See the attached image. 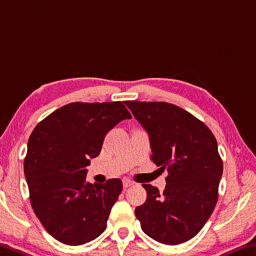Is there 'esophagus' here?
I'll return each instance as SVG.
<instances>
[{"mask_svg": "<svg viewBox=\"0 0 256 256\" xmlns=\"http://www.w3.org/2000/svg\"><path fill=\"white\" fill-rule=\"evenodd\" d=\"M133 186V182L131 180H128V179H124L123 180V186L124 188H128V186Z\"/></svg>", "mask_w": 256, "mask_h": 256, "instance_id": "34e87169", "label": "esophagus"}]
</instances>
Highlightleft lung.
I'll return each mask as SVG.
<instances>
[{"mask_svg": "<svg viewBox=\"0 0 256 256\" xmlns=\"http://www.w3.org/2000/svg\"><path fill=\"white\" fill-rule=\"evenodd\" d=\"M148 132L152 160L168 168L165 190L142 184L147 200L136 208L144 232L166 245L200 232L213 213L223 164L216 136L184 109L168 102L125 101Z\"/></svg>", "mask_w": 256, "mask_h": 256, "instance_id": "8db88e82", "label": "left lung"}]
</instances>
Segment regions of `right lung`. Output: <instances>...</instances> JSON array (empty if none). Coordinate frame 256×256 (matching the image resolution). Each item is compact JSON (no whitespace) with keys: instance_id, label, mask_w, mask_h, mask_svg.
<instances>
[{"instance_id":"1","label":"right lung","mask_w":256,"mask_h":256,"mask_svg":"<svg viewBox=\"0 0 256 256\" xmlns=\"http://www.w3.org/2000/svg\"><path fill=\"white\" fill-rule=\"evenodd\" d=\"M131 114L120 101L72 102L36 125L28 140L24 172L30 204L48 234L66 245L99 237L123 189L120 179L86 181L90 158L107 133Z\"/></svg>"}]
</instances>
